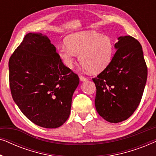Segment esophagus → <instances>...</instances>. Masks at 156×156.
<instances>
[{"label": "esophagus", "instance_id": "1", "mask_svg": "<svg viewBox=\"0 0 156 156\" xmlns=\"http://www.w3.org/2000/svg\"><path fill=\"white\" fill-rule=\"evenodd\" d=\"M80 79L82 82H85V81L87 80V78H86L84 76H80Z\"/></svg>", "mask_w": 156, "mask_h": 156}]
</instances>
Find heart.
<instances>
[{"mask_svg": "<svg viewBox=\"0 0 156 156\" xmlns=\"http://www.w3.org/2000/svg\"><path fill=\"white\" fill-rule=\"evenodd\" d=\"M65 44L59 47V55L68 67L73 66L79 55L83 67L91 73H98L105 69L114 58L115 43L110 35L81 31L68 36Z\"/></svg>", "mask_w": 156, "mask_h": 156, "instance_id": "heart-1", "label": "heart"}]
</instances>
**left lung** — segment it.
<instances>
[{"label": "left lung", "mask_w": 156, "mask_h": 156, "mask_svg": "<svg viewBox=\"0 0 156 156\" xmlns=\"http://www.w3.org/2000/svg\"><path fill=\"white\" fill-rule=\"evenodd\" d=\"M115 44L112 62L92 79L97 88L98 114L110 123L129 119L139 105L148 75L140 42L131 36H121Z\"/></svg>", "instance_id": "left-lung-1"}]
</instances>
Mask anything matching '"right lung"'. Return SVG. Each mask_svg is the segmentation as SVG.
<instances>
[{
	"label": "right lung",
	"mask_w": 156,
	"mask_h": 156,
	"mask_svg": "<svg viewBox=\"0 0 156 156\" xmlns=\"http://www.w3.org/2000/svg\"><path fill=\"white\" fill-rule=\"evenodd\" d=\"M8 67L12 99L23 114L39 126H61L69 116L80 79L64 65L48 36L27 34Z\"/></svg>",
	"instance_id": "1"
}]
</instances>
